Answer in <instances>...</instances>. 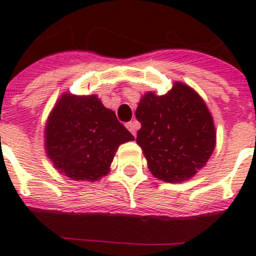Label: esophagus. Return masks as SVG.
<instances>
[{"label": "esophagus", "mask_w": 256, "mask_h": 256, "mask_svg": "<svg viewBox=\"0 0 256 256\" xmlns=\"http://www.w3.org/2000/svg\"><path fill=\"white\" fill-rule=\"evenodd\" d=\"M126 130H130L133 136H136V132H137V130H138V123H137V122H130V123L126 124Z\"/></svg>", "instance_id": "34e87169"}]
</instances>
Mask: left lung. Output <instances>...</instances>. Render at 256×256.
<instances>
[{"instance_id": "8db88e82", "label": "left lung", "mask_w": 256, "mask_h": 256, "mask_svg": "<svg viewBox=\"0 0 256 256\" xmlns=\"http://www.w3.org/2000/svg\"><path fill=\"white\" fill-rule=\"evenodd\" d=\"M141 123L137 144L155 178L168 183L190 180L210 159L216 132L212 112L190 86L174 82L165 94L148 92L136 108Z\"/></svg>"}]
</instances>
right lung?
<instances>
[{"label": "right lung", "mask_w": 256, "mask_h": 256, "mask_svg": "<svg viewBox=\"0 0 256 256\" xmlns=\"http://www.w3.org/2000/svg\"><path fill=\"white\" fill-rule=\"evenodd\" d=\"M134 137L96 94L58 97L44 130V150L58 173L73 180L105 177L122 144Z\"/></svg>", "instance_id": "obj_1"}]
</instances>
